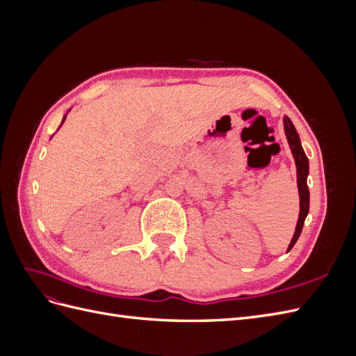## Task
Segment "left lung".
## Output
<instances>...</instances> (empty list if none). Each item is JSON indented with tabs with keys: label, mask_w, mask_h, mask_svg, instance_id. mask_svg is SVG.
I'll list each match as a JSON object with an SVG mask.
<instances>
[{
	"label": "left lung",
	"mask_w": 356,
	"mask_h": 356,
	"mask_svg": "<svg viewBox=\"0 0 356 356\" xmlns=\"http://www.w3.org/2000/svg\"><path fill=\"white\" fill-rule=\"evenodd\" d=\"M284 127H285V135L288 139V144L291 148V153L294 156L296 160V166H297V186H298V195H300V215H298V221H297V227L294 232L293 239H291V243L288 246V251H291L300 238L301 229H303L305 220L309 213V187H307V175H309V160L307 156L305 154V149L301 147L298 134L296 131V127L293 122L289 120V117H284Z\"/></svg>",
	"instance_id": "obj_1"
}]
</instances>
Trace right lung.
Listing matches in <instances>:
<instances>
[{"label": "right lung", "instance_id": "add662e5", "mask_svg": "<svg viewBox=\"0 0 356 356\" xmlns=\"http://www.w3.org/2000/svg\"><path fill=\"white\" fill-rule=\"evenodd\" d=\"M65 117H67V115H65ZM65 117H63V120H62V123H63V122H65Z\"/></svg>", "mask_w": 356, "mask_h": 356}]
</instances>
